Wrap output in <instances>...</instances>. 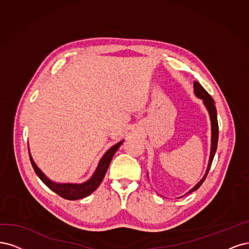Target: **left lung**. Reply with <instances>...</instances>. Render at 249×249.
<instances>
[{
  "instance_id": "obj_1",
  "label": "left lung",
  "mask_w": 249,
  "mask_h": 249,
  "mask_svg": "<svg viewBox=\"0 0 249 249\" xmlns=\"http://www.w3.org/2000/svg\"><path fill=\"white\" fill-rule=\"evenodd\" d=\"M194 88H195V94H196V97H198V98H200V99L203 100L206 108L208 109V111H209V116H210V120H211V133H212L211 134V151H210L209 163H208V167H207V171H206V173L204 175V177L202 178V180H200L196 184V185L194 188L190 189L187 192V194H190V192L198 189L199 186L202 185L203 182L205 181L208 173H209L210 166L212 164L216 149H217V142H218V122H217V113H216V107H215V101L211 97V95L204 89V88L202 87V85H200L199 83L195 82L194 83Z\"/></svg>"
}]
</instances>
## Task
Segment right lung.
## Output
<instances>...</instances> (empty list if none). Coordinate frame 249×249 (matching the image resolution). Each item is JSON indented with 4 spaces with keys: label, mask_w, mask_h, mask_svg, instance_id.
Returning a JSON list of instances; mask_svg holds the SVG:
<instances>
[{
    "label": "right lung",
    "mask_w": 249,
    "mask_h": 249,
    "mask_svg": "<svg viewBox=\"0 0 249 249\" xmlns=\"http://www.w3.org/2000/svg\"><path fill=\"white\" fill-rule=\"evenodd\" d=\"M123 142L124 141L119 142L118 143H116L115 146L109 148L106 152V153H104L102 158L100 159L98 166L95 170L94 174L92 175V177L88 181H86L84 183H81V184L57 183V182H53V181L50 180L41 172V170H40V168L36 165L33 158H32V156H31L30 152H29V155H30V160H31L32 166H33L35 173L37 174V176L40 178V180H41L47 187L52 189L53 192H55V194L59 195L60 196H62L63 198L74 200V199L84 198L88 196H90L93 191L97 189V187L100 185V183L102 182L104 176H106V173H107V168L109 166L111 159H113L117 150L120 148V146L122 145Z\"/></svg>",
    "instance_id": "1"
}]
</instances>
